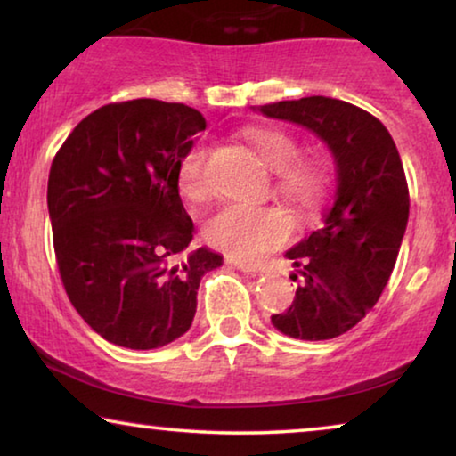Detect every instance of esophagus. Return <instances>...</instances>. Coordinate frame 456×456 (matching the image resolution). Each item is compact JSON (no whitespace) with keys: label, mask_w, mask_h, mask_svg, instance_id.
<instances>
[{"label":"esophagus","mask_w":456,"mask_h":456,"mask_svg":"<svg viewBox=\"0 0 456 456\" xmlns=\"http://www.w3.org/2000/svg\"><path fill=\"white\" fill-rule=\"evenodd\" d=\"M226 264L234 265L236 270H240V272H259V270H261V265H259V264H255V261L234 257V255H228V257H226Z\"/></svg>","instance_id":"esophagus-1"}]
</instances>
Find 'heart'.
<instances>
[{
	"label": "heart",
	"mask_w": 456,
	"mask_h": 456,
	"mask_svg": "<svg viewBox=\"0 0 456 456\" xmlns=\"http://www.w3.org/2000/svg\"><path fill=\"white\" fill-rule=\"evenodd\" d=\"M247 141L272 170L278 174L276 189L301 208H311L323 192V172L315 161L297 159L298 145L284 130L251 126L245 130ZM209 147L203 141L186 149L178 164V189L189 201L209 197L211 183L208 174ZM292 232V220L284 209L265 205L228 203L214 211L203 224V236L211 247L239 255L257 257L282 245Z\"/></svg>",
	"instance_id": "heart-1"
}]
</instances>
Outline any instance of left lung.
Listing matches in <instances>:
<instances>
[{
    "label": "left lung",
    "mask_w": 456,
    "mask_h": 456,
    "mask_svg": "<svg viewBox=\"0 0 456 456\" xmlns=\"http://www.w3.org/2000/svg\"><path fill=\"white\" fill-rule=\"evenodd\" d=\"M259 111L309 128L334 153L332 203L320 228L286 251L297 292L272 323L290 338H336L370 314L395 270L409 220L401 155L376 116L340 99L314 95Z\"/></svg>",
    "instance_id": "1"
}]
</instances>
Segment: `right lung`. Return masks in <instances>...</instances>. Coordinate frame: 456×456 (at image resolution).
I'll return each instance as SVG.
<instances>
[{
  "label": "right lung",
  "mask_w": 456,
  "mask_h": 456,
  "mask_svg": "<svg viewBox=\"0 0 456 456\" xmlns=\"http://www.w3.org/2000/svg\"><path fill=\"white\" fill-rule=\"evenodd\" d=\"M208 122L184 103H108L55 153L47 208L61 284L78 315L111 345L149 351L191 328L209 248L184 251L192 220L178 164Z\"/></svg>",
  "instance_id": "obj_1"
}]
</instances>
